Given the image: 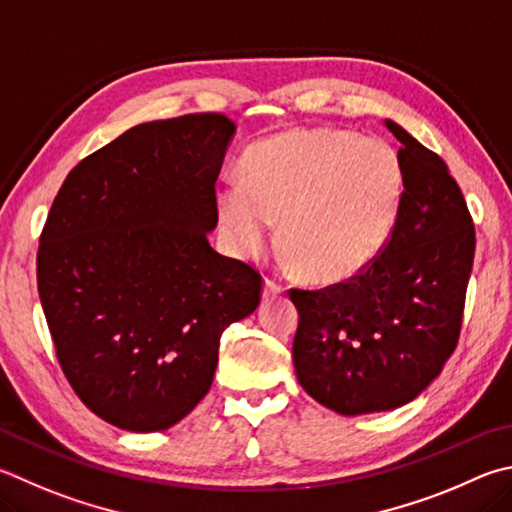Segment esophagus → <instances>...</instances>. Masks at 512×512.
<instances>
[{"instance_id":"obj_1","label":"esophagus","mask_w":512,"mask_h":512,"mask_svg":"<svg viewBox=\"0 0 512 512\" xmlns=\"http://www.w3.org/2000/svg\"><path fill=\"white\" fill-rule=\"evenodd\" d=\"M284 291H286V286H284L280 280H275V277H266V282H264V297L282 295Z\"/></svg>"}]
</instances>
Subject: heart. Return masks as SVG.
Here are the masks:
<instances>
[{"label":"heart","instance_id":"b5f03b06","mask_svg":"<svg viewBox=\"0 0 512 512\" xmlns=\"http://www.w3.org/2000/svg\"><path fill=\"white\" fill-rule=\"evenodd\" d=\"M244 179L217 185V212L237 255L275 239L311 282L360 275L392 239L405 194L401 156L347 129H291L250 147Z\"/></svg>","mask_w":512,"mask_h":512}]
</instances>
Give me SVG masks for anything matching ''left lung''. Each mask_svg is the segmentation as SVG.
I'll list each match as a JSON object with an SVG mask.
<instances>
[{
	"label": "left lung",
	"instance_id": "8db88e82",
	"mask_svg": "<svg viewBox=\"0 0 512 512\" xmlns=\"http://www.w3.org/2000/svg\"><path fill=\"white\" fill-rule=\"evenodd\" d=\"M385 125L405 170L392 239L349 282L291 288L297 380L342 416L396 410L441 374L457 349L475 259V224L448 165L394 120Z\"/></svg>",
	"mask_w": 512,
	"mask_h": 512
}]
</instances>
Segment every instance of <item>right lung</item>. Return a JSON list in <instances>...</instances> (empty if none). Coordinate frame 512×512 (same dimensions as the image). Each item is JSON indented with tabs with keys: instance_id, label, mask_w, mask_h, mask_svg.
<instances>
[{
	"instance_id": "1",
	"label": "right lung",
	"mask_w": 512,
	"mask_h": 512,
	"mask_svg": "<svg viewBox=\"0 0 512 512\" xmlns=\"http://www.w3.org/2000/svg\"><path fill=\"white\" fill-rule=\"evenodd\" d=\"M232 134L224 114L127 129L73 167L46 217L37 291L55 353L80 401L120 430L188 416L221 333L262 297V275L208 241Z\"/></svg>"
}]
</instances>
